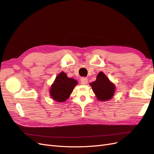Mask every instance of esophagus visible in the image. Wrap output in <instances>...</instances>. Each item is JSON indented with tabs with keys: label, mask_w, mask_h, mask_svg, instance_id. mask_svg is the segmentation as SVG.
I'll return each instance as SVG.
<instances>
[{
	"label": "esophagus",
	"mask_w": 154,
	"mask_h": 154,
	"mask_svg": "<svg viewBox=\"0 0 154 154\" xmlns=\"http://www.w3.org/2000/svg\"><path fill=\"white\" fill-rule=\"evenodd\" d=\"M81 83L82 85H86L87 83H88V79L87 78H85V77H83L81 78Z\"/></svg>",
	"instance_id": "esophagus-1"
}]
</instances>
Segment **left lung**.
Listing matches in <instances>:
<instances>
[{"mask_svg": "<svg viewBox=\"0 0 154 154\" xmlns=\"http://www.w3.org/2000/svg\"><path fill=\"white\" fill-rule=\"evenodd\" d=\"M97 100L106 101L112 97L115 92V85L112 83L103 72H100L96 77V80L90 83Z\"/></svg>", "mask_w": 154, "mask_h": 154, "instance_id": "left-lung-1", "label": "left lung"}]
</instances>
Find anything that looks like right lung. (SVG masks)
Returning a JSON list of instances; mask_svg holds the SVG:
<instances>
[{
  "mask_svg": "<svg viewBox=\"0 0 154 154\" xmlns=\"http://www.w3.org/2000/svg\"><path fill=\"white\" fill-rule=\"evenodd\" d=\"M77 83L76 80L68 78L65 72H60L51 86L50 94L55 101L63 102L69 98Z\"/></svg>",
  "mask_w": 154,
  "mask_h": 154,
  "instance_id": "add662e5",
  "label": "right lung"
}]
</instances>
